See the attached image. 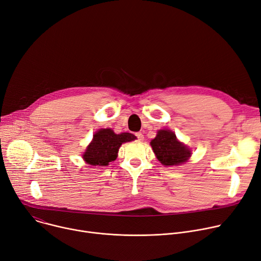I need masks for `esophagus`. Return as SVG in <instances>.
<instances>
[{"label":"esophagus","mask_w":261,"mask_h":261,"mask_svg":"<svg viewBox=\"0 0 261 261\" xmlns=\"http://www.w3.org/2000/svg\"><path fill=\"white\" fill-rule=\"evenodd\" d=\"M136 137L138 138L139 141H142V140L144 139V136L142 133H136Z\"/></svg>","instance_id":"34e87169"}]
</instances>
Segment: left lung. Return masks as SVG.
Listing matches in <instances>:
<instances>
[{
  "instance_id": "obj_1",
  "label": "left lung",
  "mask_w": 261,
  "mask_h": 261,
  "mask_svg": "<svg viewBox=\"0 0 261 261\" xmlns=\"http://www.w3.org/2000/svg\"><path fill=\"white\" fill-rule=\"evenodd\" d=\"M150 145L156 159L164 166L181 165L191 155V150L179 142L175 134L169 129H160Z\"/></svg>"
}]
</instances>
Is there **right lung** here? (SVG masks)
Segmentation results:
<instances>
[{"mask_svg":"<svg viewBox=\"0 0 261 261\" xmlns=\"http://www.w3.org/2000/svg\"><path fill=\"white\" fill-rule=\"evenodd\" d=\"M136 137L130 133L115 134L111 128H101L95 133L92 142L87 147L83 158L92 166H108L115 161L122 143L130 142Z\"/></svg>","mask_w":261,"mask_h":261,"instance_id":"obj_1","label":"right lung"}]
</instances>
